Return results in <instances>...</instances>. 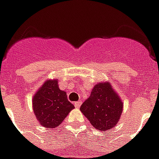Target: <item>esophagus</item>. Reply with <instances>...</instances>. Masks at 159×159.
<instances>
[{
	"mask_svg": "<svg viewBox=\"0 0 159 159\" xmlns=\"http://www.w3.org/2000/svg\"><path fill=\"white\" fill-rule=\"evenodd\" d=\"M81 105H82V101H76V102H75L74 103V106L76 107V108H79L80 107H81Z\"/></svg>",
	"mask_w": 159,
	"mask_h": 159,
	"instance_id": "34e87169",
	"label": "esophagus"
}]
</instances>
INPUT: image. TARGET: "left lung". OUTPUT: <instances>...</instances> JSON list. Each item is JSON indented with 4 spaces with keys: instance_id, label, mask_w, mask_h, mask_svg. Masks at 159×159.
Masks as SVG:
<instances>
[{
    "instance_id": "1",
    "label": "left lung",
    "mask_w": 159,
    "mask_h": 159,
    "mask_svg": "<svg viewBox=\"0 0 159 159\" xmlns=\"http://www.w3.org/2000/svg\"><path fill=\"white\" fill-rule=\"evenodd\" d=\"M80 111L96 129L107 131L118 122L123 111V101L110 83H100L94 85Z\"/></svg>"
}]
</instances>
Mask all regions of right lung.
<instances>
[{
    "label": "right lung",
    "instance_id": "1",
    "mask_svg": "<svg viewBox=\"0 0 159 159\" xmlns=\"http://www.w3.org/2000/svg\"><path fill=\"white\" fill-rule=\"evenodd\" d=\"M36 119L44 128L54 129L61 124L75 107L67 99L66 93L60 90L58 80H48L42 84L32 100Z\"/></svg>",
    "mask_w": 159,
    "mask_h": 159
}]
</instances>
